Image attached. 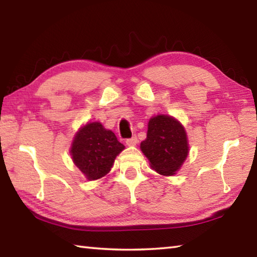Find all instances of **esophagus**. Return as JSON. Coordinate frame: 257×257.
<instances>
[{"label": "esophagus", "instance_id": "obj_1", "mask_svg": "<svg viewBox=\"0 0 257 257\" xmlns=\"http://www.w3.org/2000/svg\"><path fill=\"white\" fill-rule=\"evenodd\" d=\"M138 143V139L136 136H133L132 138H128L127 141H125V144L128 146H135Z\"/></svg>", "mask_w": 257, "mask_h": 257}]
</instances>
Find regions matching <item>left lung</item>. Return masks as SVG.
<instances>
[{
	"label": "left lung",
	"mask_w": 257,
	"mask_h": 257,
	"mask_svg": "<svg viewBox=\"0 0 257 257\" xmlns=\"http://www.w3.org/2000/svg\"><path fill=\"white\" fill-rule=\"evenodd\" d=\"M141 150L156 172L162 176L175 175L188 155L186 130L173 116H153L149 121L147 137L141 143Z\"/></svg>",
	"instance_id": "left-lung-1"
}]
</instances>
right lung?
Here are the masks:
<instances>
[{"instance_id":"1","label":"right lung","mask_w":257,"mask_h":257,"mask_svg":"<svg viewBox=\"0 0 257 257\" xmlns=\"http://www.w3.org/2000/svg\"><path fill=\"white\" fill-rule=\"evenodd\" d=\"M124 146L114 133L101 122H89L78 130L71 144V158L88 180H96L110 172L116 155Z\"/></svg>"}]
</instances>
